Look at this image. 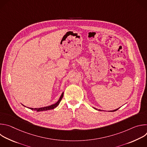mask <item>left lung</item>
Returning <instances> with one entry per match:
<instances>
[{
  "label": "left lung",
  "instance_id": "obj_1",
  "mask_svg": "<svg viewBox=\"0 0 147 147\" xmlns=\"http://www.w3.org/2000/svg\"><path fill=\"white\" fill-rule=\"evenodd\" d=\"M94 109H96V108H94ZM120 108H117V109H115V110H113V111H109V112H115V111H116L117 110H118ZM98 111H101V110H100V109H98Z\"/></svg>",
  "mask_w": 147,
  "mask_h": 147
}]
</instances>
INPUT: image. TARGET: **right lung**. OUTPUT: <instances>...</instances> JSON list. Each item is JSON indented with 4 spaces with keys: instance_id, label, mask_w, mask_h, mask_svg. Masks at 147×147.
Listing matches in <instances>:
<instances>
[{
    "instance_id": "right-lung-1",
    "label": "right lung",
    "mask_w": 147,
    "mask_h": 147,
    "mask_svg": "<svg viewBox=\"0 0 147 147\" xmlns=\"http://www.w3.org/2000/svg\"><path fill=\"white\" fill-rule=\"evenodd\" d=\"M63 94H64V92H62V94H61V95H60V96L59 99L58 100V101H57L56 103H54V104L51 105H49V106H48V107H43V108H29V109H31V110H33V111H37V112L45 111H48V110L53 109L54 108H56V107L59 105V104L60 103V101H61V99H62L63 96ZM22 105H23V104H22ZM23 106H24V107H26V106H24V105H23Z\"/></svg>"
}]
</instances>
